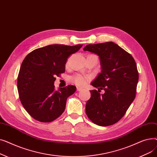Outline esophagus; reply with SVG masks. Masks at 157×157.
<instances>
[{"mask_svg": "<svg viewBox=\"0 0 157 157\" xmlns=\"http://www.w3.org/2000/svg\"><path fill=\"white\" fill-rule=\"evenodd\" d=\"M82 90H83V89H82L81 88L77 87V91H78V92H81V91H82Z\"/></svg>", "mask_w": 157, "mask_h": 157, "instance_id": "1", "label": "esophagus"}]
</instances>
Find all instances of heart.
I'll use <instances>...</instances> for the list:
<instances>
[{"label": "heart", "instance_id": "obj_1", "mask_svg": "<svg viewBox=\"0 0 157 157\" xmlns=\"http://www.w3.org/2000/svg\"><path fill=\"white\" fill-rule=\"evenodd\" d=\"M89 79H90L89 77L85 76H82V75H80V74H76V75L71 76L70 78V80L72 82V83H74V84H76L79 86H85L88 83Z\"/></svg>", "mask_w": 157, "mask_h": 157}]
</instances>
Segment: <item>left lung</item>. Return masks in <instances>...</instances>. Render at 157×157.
<instances>
[{
    "label": "left lung",
    "mask_w": 157,
    "mask_h": 157,
    "mask_svg": "<svg viewBox=\"0 0 157 157\" xmlns=\"http://www.w3.org/2000/svg\"><path fill=\"white\" fill-rule=\"evenodd\" d=\"M83 50L97 55L101 67L91 83L98 91H90L86 115L97 125H113L124 116L136 97L139 80L136 63L132 56L113 42L88 44ZM101 89L104 94L99 93Z\"/></svg>",
    "instance_id": "left-lung-1"
}]
</instances>
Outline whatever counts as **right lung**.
Segmentation results:
<instances>
[{"mask_svg": "<svg viewBox=\"0 0 157 157\" xmlns=\"http://www.w3.org/2000/svg\"><path fill=\"white\" fill-rule=\"evenodd\" d=\"M82 46L48 45L34 49L25 58L18 76V91L23 108L33 118L51 122L63 113L67 98L76 87L68 85L56 90L55 76L65 72L69 56Z\"/></svg>", "mask_w": 157, "mask_h": 157, "instance_id": "add662e5", "label": "right lung"}]
</instances>
